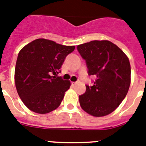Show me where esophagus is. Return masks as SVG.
Masks as SVG:
<instances>
[{"label":"esophagus","mask_w":146,"mask_h":146,"mask_svg":"<svg viewBox=\"0 0 146 146\" xmlns=\"http://www.w3.org/2000/svg\"><path fill=\"white\" fill-rule=\"evenodd\" d=\"M77 83H78V82H72V84H73V85H76Z\"/></svg>","instance_id":"esophagus-1"}]
</instances>
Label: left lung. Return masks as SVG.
I'll use <instances>...</instances> for the list:
<instances>
[{
    "label": "left lung",
    "mask_w": 146,
    "mask_h": 146,
    "mask_svg": "<svg viewBox=\"0 0 146 146\" xmlns=\"http://www.w3.org/2000/svg\"><path fill=\"white\" fill-rule=\"evenodd\" d=\"M86 61L89 76L96 79L93 86L79 96L81 107L88 114L100 117L110 114L120 105L131 84V65L128 56L108 40L91 41L78 45Z\"/></svg>",
    "instance_id": "8db88e82"
}]
</instances>
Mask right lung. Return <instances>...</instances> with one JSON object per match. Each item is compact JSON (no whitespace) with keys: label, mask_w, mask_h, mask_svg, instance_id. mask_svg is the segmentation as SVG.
Here are the masks:
<instances>
[{"label":"right lung","mask_w":146,"mask_h":146,"mask_svg":"<svg viewBox=\"0 0 146 146\" xmlns=\"http://www.w3.org/2000/svg\"><path fill=\"white\" fill-rule=\"evenodd\" d=\"M75 46L38 38L18 53L15 83L21 100L30 110L44 114L56 110L70 87V82L56 77L66 56Z\"/></svg>","instance_id":"obj_1"}]
</instances>
